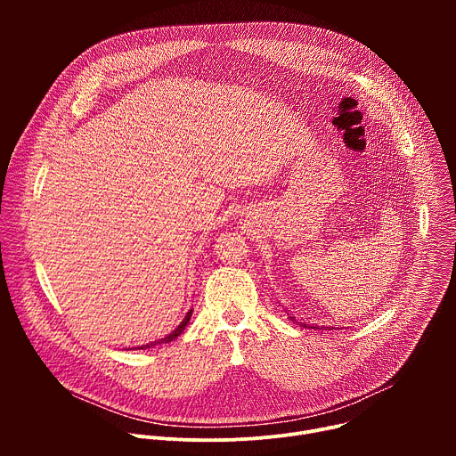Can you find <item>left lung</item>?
<instances>
[{
    "label": "left lung",
    "mask_w": 456,
    "mask_h": 456,
    "mask_svg": "<svg viewBox=\"0 0 456 456\" xmlns=\"http://www.w3.org/2000/svg\"><path fill=\"white\" fill-rule=\"evenodd\" d=\"M289 319H290L292 322L299 324V327H303V329H312V330H322V327L319 329V327H317V324H308V322H305V321H299V319H296L294 315H290ZM324 329H329V327H324ZM329 330H330V329H329Z\"/></svg>",
    "instance_id": "8db88e82"
}]
</instances>
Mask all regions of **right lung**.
<instances>
[{"instance_id": "1", "label": "right lung", "mask_w": 456, "mask_h": 456, "mask_svg": "<svg viewBox=\"0 0 456 456\" xmlns=\"http://www.w3.org/2000/svg\"><path fill=\"white\" fill-rule=\"evenodd\" d=\"M191 315H192V310H189L187 314H185V317L180 321V324L178 327L175 329V330H171L167 336H164V338H160V339H155V341H151V343H146V345H142V346H139L137 350H144V348H151V346H157V345H164V343H171L173 339H176L183 330H185V327H187V322H189V319H191ZM129 350H134V348H129Z\"/></svg>"}]
</instances>
